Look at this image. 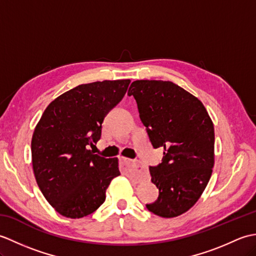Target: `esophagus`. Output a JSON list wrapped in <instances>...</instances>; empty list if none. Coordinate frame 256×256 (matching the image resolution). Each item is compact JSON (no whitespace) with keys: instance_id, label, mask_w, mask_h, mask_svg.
Returning <instances> with one entry per match:
<instances>
[{"instance_id":"esophagus-1","label":"esophagus","mask_w":256,"mask_h":256,"mask_svg":"<svg viewBox=\"0 0 256 256\" xmlns=\"http://www.w3.org/2000/svg\"><path fill=\"white\" fill-rule=\"evenodd\" d=\"M120 162H121V165L123 166V168L126 172H144V166L140 162H134L132 160L125 158V157H121L120 158Z\"/></svg>"}]
</instances>
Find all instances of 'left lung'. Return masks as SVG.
I'll use <instances>...</instances> for the list:
<instances>
[{"mask_svg": "<svg viewBox=\"0 0 256 256\" xmlns=\"http://www.w3.org/2000/svg\"><path fill=\"white\" fill-rule=\"evenodd\" d=\"M154 148H164L150 167L158 199L146 204L162 218H175L197 202L214 165V128L204 106L172 81L136 80L128 89Z\"/></svg>", "mask_w": 256, "mask_h": 256, "instance_id": "1", "label": "left lung"}]
</instances>
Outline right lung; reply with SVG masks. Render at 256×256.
Wrapping results in <instances>:
<instances>
[{"label":"right lung","instance_id":"right-lung-1","mask_svg":"<svg viewBox=\"0 0 256 256\" xmlns=\"http://www.w3.org/2000/svg\"><path fill=\"white\" fill-rule=\"evenodd\" d=\"M130 79L80 84L50 103L32 138L36 182L58 214L79 219L104 202L120 175L118 160L92 153L108 112L122 100Z\"/></svg>","mask_w":256,"mask_h":256}]
</instances>
